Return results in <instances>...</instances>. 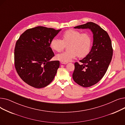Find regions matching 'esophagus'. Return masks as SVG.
<instances>
[{"mask_svg": "<svg viewBox=\"0 0 125 125\" xmlns=\"http://www.w3.org/2000/svg\"><path fill=\"white\" fill-rule=\"evenodd\" d=\"M60 63H61V64H66L67 63H66V62H62V61H61Z\"/></svg>", "mask_w": 125, "mask_h": 125, "instance_id": "obj_1", "label": "esophagus"}]
</instances>
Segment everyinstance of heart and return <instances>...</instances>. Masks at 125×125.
Segmentation results:
<instances>
[{
  "label": "heart",
  "mask_w": 125,
  "mask_h": 125,
  "mask_svg": "<svg viewBox=\"0 0 125 125\" xmlns=\"http://www.w3.org/2000/svg\"><path fill=\"white\" fill-rule=\"evenodd\" d=\"M62 40L54 38L50 42V47L54 51L60 52L67 45V51L56 55L57 60L68 63L77 56L85 57L89 52L92 43L90 35L87 33L70 29L64 32Z\"/></svg>",
  "instance_id": "b5f03b06"
}]
</instances>
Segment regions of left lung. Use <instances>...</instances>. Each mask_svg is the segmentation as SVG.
I'll list each match as a JSON object with an SVG mask.
<instances>
[{
	"label": "left lung",
	"instance_id": "obj_1",
	"mask_svg": "<svg viewBox=\"0 0 125 125\" xmlns=\"http://www.w3.org/2000/svg\"><path fill=\"white\" fill-rule=\"evenodd\" d=\"M75 29H89L93 34V45L81 64L74 63L73 74L74 81L83 87L97 83L103 77L111 61L113 50L111 39L106 31L93 22L74 27Z\"/></svg>",
	"mask_w": 125,
	"mask_h": 125
}]
</instances>
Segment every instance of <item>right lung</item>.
Wrapping results in <instances>:
<instances>
[{"label":"right lung","instance_id":"obj_1","mask_svg":"<svg viewBox=\"0 0 125 125\" xmlns=\"http://www.w3.org/2000/svg\"><path fill=\"white\" fill-rule=\"evenodd\" d=\"M61 30L37 26L26 30L20 36L15 48V65L26 83L39 89L54 80L60 62L50 61L54 56L50 42Z\"/></svg>","mask_w":125,"mask_h":125}]
</instances>
